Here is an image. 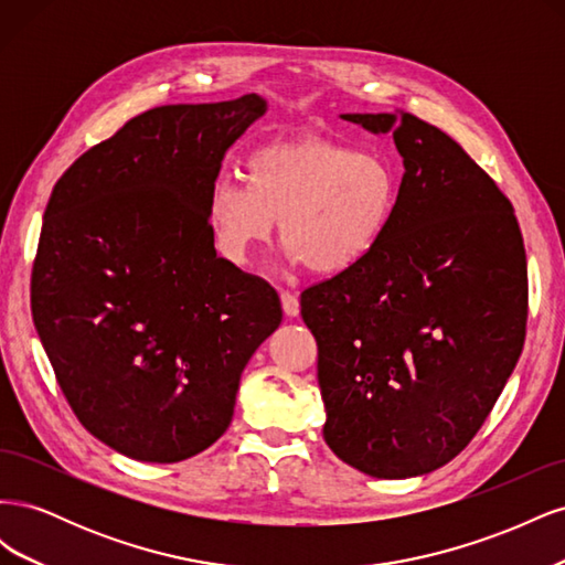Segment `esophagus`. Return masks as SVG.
Segmentation results:
<instances>
[{"label":"esophagus","mask_w":565,"mask_h":565,"mask_svg":"<svg viewBox=\"0 0 565 565\" xmlns=\"http://www.w3.org/2000/svg\"><path fill=\"white\" fill-rule=\"evenodd\" d=\"M280 301H282V311L287 318H297L299 316V299L289 292H280Z\"/></svg>","instance_id":"obj_1"}]
</instances>
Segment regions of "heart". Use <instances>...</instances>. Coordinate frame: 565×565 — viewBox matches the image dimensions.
Here are the masks:
<instances>
[{
  "label": "heart",
  "instance_id": "heart-1",
  "mask_svg": "<svg viewBox=\"0 0 565 565\" xmlns=\"http://www.w3.org/2000/svg\"><path fill=\"white\" fill-rule=\"evenodd\" d=\"M247 185L216 179L207 212L216 247L249 266L280 221L289 259L318 276L361 266L382 243L401 198V172L380 150H351L328 139L270 143L245 162Z\"/></svg>",
  "mask_w": 565,
  "mask_h": 565
}]
</instances>
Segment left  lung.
I'll use <instances>...</instances> for the list:
<instances>
[{"mask_svg": "<svg viewBox=\"0 0 565 565\" xmlns=\"http://www.w3.org/2000/svg\"><path fill=\"white\" fill-rule=\"evenodd\" d=\"M341 119L393 134L405 174L367 259L301 292L322 436L367 476H422L469 446L519 363L523 237L498 183L446 131L409 113Z\"/></svg>", "mask_w": 565, "mask_h": 565, "instance_id": "left-lung-1", "label": "left lung"}]
</instances>
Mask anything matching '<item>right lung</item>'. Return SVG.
Returning a JSON list of instances; mask_svg holds the SVG:
<instances>
[{"label":"right lung","instance_id":"obj_1","mask_svg":"<svg viewBox=\"0 0 565 565\" xmlns=\"http://www.w3.org/2000/svg\"><path fill=\"white\" fill-rule=\"evenodd\" d=\"M264 113L256 94L152 108L51 191L32 320L84 429L131 459L172 465L224 436L282 320L276 289L216 256L207 212L226 150Z\"/></svg>","mask_w":565,"mask_h":565}]
</instances>
